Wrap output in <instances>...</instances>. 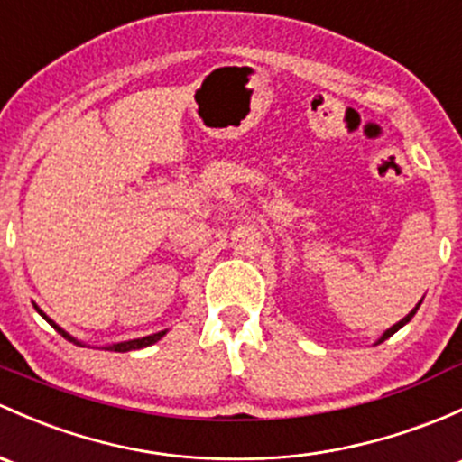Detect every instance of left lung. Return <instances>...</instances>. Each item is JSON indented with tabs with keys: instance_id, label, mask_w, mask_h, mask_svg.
<instances>
[{
	"instance_id": "obj_1",
	"label": "left lung",
	"mask_w": 462,
	"mask_h": 462,
	"mask_svg": "<svg viewBox=\"0 0 462 462\" xmlns=\"http://www.w3.org/2000/svg\"><path fill=\"white\" fill-rule=\"evenodd\" d=\"M420 303H423V300H419V305H416V308H414V310H411V312H410V314H407V317H405V319H401V320H398V323H396V325H392V328H390V329H387V332H385V334H383V337H381V338H378V343L387 341V338H390V337H392V334H396V332H398V329H401V328H402V325H405V323H410V320H411V317H414V314H416V310H419V308H420Z\"/></svg>"
}]
</instances>
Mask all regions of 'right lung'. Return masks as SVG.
Listing matches in <instances>:
<instances>
[{"mask_svg": "<svg viewBox=\"0 0 462 462\" xmlns=\"http://www.w3.org/2000/svg\"><path fill=\"white\" fill-rule=\"evenodd\" d=\"M35 310H37V312H39V314H42V317H43V319H46V320H48V323H51V325H52V328H55V329H57V332H60V334H61V337H64V338H66V341L75 343V346H81V343H79V341H77V338H75V337H70V334H68V332H66V329H61V328H60V325H57V323H55V320H51V319H48V317H46V314H43V312H42V310H39V308H37V305H35ZM163 334H166V329H163V332H157V334H150V337H143V338H133V341L115 343V346H108V347H106V349H113V352H130V349H142V347H148V346H152V343H157V341H159V338H162V337H163Z\"/></svg>", "mask_w": 462, "mask_h": 462, "instance_id": "add662e5", "label": "right lung"}]
</instances>
